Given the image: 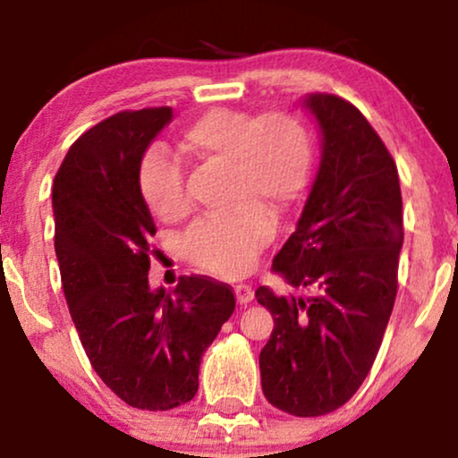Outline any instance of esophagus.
I'll use <instances>...</instances> for the list:
<instances>
[{"label": "esophagus", "mask_w": 458, "mask_h": 458, "mask_svg": "<svg viewBox=\"0 0 458 458\" xmlns=\"http://www.w3.org/2000/svg\"><path fill=\"white\" fill-rule=\"evenodd\" d=\"M234 293H236V300H239L241 306H247V303L251 301L253 295H255V291L249 284H236Z\"/></svg>", "instance_id": "34e87169"}]
</instances>
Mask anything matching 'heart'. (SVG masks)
Wrapping results in <instances>:
<instances>
[{"mask_svg": "<svg viewBox=\"0 0 458 458\" xmlns=\"http://www.w3.org/2000/svg\"><path fill=\"white\" fill-rule=\"evenodd\" d=\"M182 152L199 163L225 167V191L234 209L200 217L184 236V253L200 270L241 276L272 239L274 216L289 211L306 192L312 142L289 113L251 114L211 108L180 133ZM138 191L163 222H178L191 209L184 172L165 150H150L138 167Z\"/></svg>", "mask_w": 458, "mask_h": 458, "instance_id": "b5f03b06", "label": "heart"}]
</instances>
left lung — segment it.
I'll use <instances>...</instances> for the list:
<instances>
[{
    "mask_svg": "<svg viewBox=\"0 0 458 458\" xmlns=\"http://www.w3.org/2000/svg\"><path fill=\"white\" fill-rule=\"evenodd\" d=\"M306 106L322 131L320 169L272 267L316 295L259 286L255 297L274 318L259 353L264 395L283 412L320 417L373 369L398 293L404 219L398 167L367 117L335 94H312Z\"/></svg>",
    "mask_w": 458,
    "mask_h": 458,
    "instance_id": "1",
    "label": "left lung"
}]
</instances>
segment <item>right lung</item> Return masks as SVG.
Wrapping results in <instances>:
<instances>
[{
    "mask_svg": "<svg viewBox=\"0 0 458 458\" xmlns=\"http://www.w3.org/2000/svg\"><path fill=\"white\" fill-rule=\"evenodd\" d=\"M172 108L114 113L81 133L52 188L54 247L71 318L89 364L125 404L172 411L194 398L203 352L234 312L233 286L180 276L150 291L157 234L138 167Z\"/></svg>",
    "mask_w": 458,
    "mask_h": 458,
    "instance_id": "add662e5",
    "label": "right lung"
}]
</instances>
